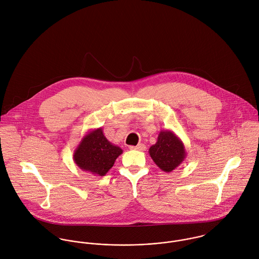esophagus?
<instances>
[{"instance_id":"34e87169","label":"esophagus","mask_w":259,"mask_h":259,"mask_svg":"<svg viewBox=\"0 0 259 259\" xmlns=\"http://www.w3.org/2000/svg\"><path fill=\"white\" fill-rule=\"evenodd\" d=\"M131 149H137V150H145L146 149V146L144 144H140L137 147H130Z\"/></svg>"}]
</instances>
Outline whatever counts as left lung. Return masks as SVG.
I'll return each mask as SVG.
<instances>
[{
	"instance_id": "1",
	"label": "left lung",
	"mask_w": 259,
	"mask_h": 259,
	"mask_svg": "<svg viewBox=\"0 0 259 259\" xmlns=\"http://www.w3.org/2000/svg\"><path fill=\"white\" fill-rule=\"evenodd\" d=\"M154 163L164 172H171L186 157L185 145L171 131H160L155 145L148 149Z\"/></svg>"
}]
</instances>
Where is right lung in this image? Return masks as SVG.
Here are the masks:
<instances>
[{"label": "right lung", "instance_id": "1", "mask_svg": "<svg viewBox=\"0 0 259 259\" xmlns=\"http://www.w3.org/2000/svg\"><path fill=\"white\" fill-rule=\"evenodd\" d=\"M122 149L107 140L103 128L89 132L74 149V161L83 171L104 177L114 164Z\"/></svg>", "mask_w": 259, "mask_h": 259}]
</instances>
